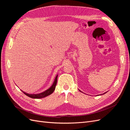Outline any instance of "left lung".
<instances>
[{"instance_id": "left-lung-1", "label": "left lung", "mask_w": 130, "mask_h": 130, "mask_svg": "<svg viewBox=\"0 0 130 130\" xmlns=\"http://www.w3.org/2000/svg\"><path fill=\"white\" fill-rule=\"evenodd\" d=\"M80 92H81V90H80ZM106 93H107V92H106ZM104 93V94H105V93ZM100 95H101V94H100Z\"/></svg>"}]
</instances>
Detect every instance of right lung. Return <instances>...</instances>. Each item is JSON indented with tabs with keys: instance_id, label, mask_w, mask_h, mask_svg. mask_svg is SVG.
<instances>
[{
	"instance_id": "right-lung-1",
	"label": "right lung",
	"mask_w": 130,
	"mask_h": 130,
	"mask_svg": "<svg viewBox=\"0 0 130 130\" xmlns=\"http://www.w3.org/2000/svg\"><path fill=\"white\" fill-rule=\"evenodd\" d=\"M57 76H58V75H56L55 78V80H54V82L53 85L51 86V87L49 89L46 90L45 91L43 92L42 93H39V94H28V93L22 91V90H21L23 92V93L25 94L26 95H27V96H29L30 98H33V99H41V98H44L45 96H47L50 95L51 94H52L54 92V91L55 90V87H56V85L57 84Z\"/></svg>"
}]
</instances>
